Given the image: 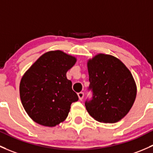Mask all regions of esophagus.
I'll list each match as a JSON object with an SVG mask.
<instances>
[{"instance_id":"obj_1","label":"esophagus","mask_w":153,"mask_h":153,"mask_svg":"<svg viewBox=\"0 0 153 153\" xmlns=\"http://www.w3.org/2000/svg\"><path fill=\"white\" fill-rule=\"evenodd\" d=\"M78 97H79V100H83V96H84V94H83V92H79L78 94Z\"/></svg>"}]
</instances>
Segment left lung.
Segmentation results:
<instances>
[{
	"label": "left lung",
	"instance_id": "8db88e82",
	"mask_svg": "<svg viewBox=\"0 0 153 153\" xmlns=\"http://www.w3.org/2000/svg\"><path fill=\"white\" fill-rule=\"evenodd\" d=\"M91 100L85 105L100 123H115L127 115L136 97V85L131 72L113 56L100 53L87 62Z\"/></svg>",
	"mask_w": 153,
	"mask_h": 153
}]
</instances>
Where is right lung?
<instances>
[{
  "instance_id": "add662e5",
  "label": "right lung",
  "mask_w": 153,
  "mask_h": 153,
  "mask_svg": "<svg viewBox=\"0 0 153 153\" xmlns=\"http://www.w3.org/2000/svg\"><path fill=\"white\" fill-rule=\"evenodd\" d=\"M76 61L62 51H49L23 75L20 83V100L35 123L54 127L66 120L71 104L78 100L66 75Z\"/></svg>"
}]
</instances>
